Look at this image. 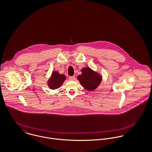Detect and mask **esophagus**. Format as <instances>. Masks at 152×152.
Returning a JSON list of instances; mask_svg holds the SVG:
<instances>
[{
    "label": "esophagus",
    "mask_w": 152,
    "mask_h": 152,
    "mask_svg": "<svg viewBox=\"0 0 152 152\" xmlns=\"http://www.w3.org/2000/svg\"><path fill=\"white\" fill-rule=\"evenodd\" d=\"M69 80L70 81H74V80H75V76L70 77L69 78Z\"/></svg>",
    "instance_id": "34e87169"
}]
</instances>
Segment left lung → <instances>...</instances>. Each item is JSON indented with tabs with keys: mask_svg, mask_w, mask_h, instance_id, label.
<instances>
[{
	"mask_svg": "<svg viewBox=\"0 0 152 152\" xmlns=\"http://www.w3.org/2000/svg\"><path fill=\"white\" fill-rule=\"evenodd\" d=\"M81 74L77 77L81 85L88 91H94L99 86L102 81V75L88 66H84L81 69Z\"/></svg>",
	"mask_w": 152,
	"mask_h": 152,
	"instance_id": "8db88e82",
	"label": "left lung"
}]
</instances>
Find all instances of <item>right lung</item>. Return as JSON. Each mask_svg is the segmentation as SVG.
Masks as SVG:
<instances>
[{
    "label": "right lung",
    "mask_w": 152,
    "mask_h": 152,
    "mask_svg": "<svg viewBox=\"0 0 152 152\" xmlns=\"http://www.w3.org/2000/svg\"><path fill=\"white\" fill-rule=\"evenodd\" d=\"M66 80L64 74H61L57 71L52 72L51 76L47 81V84L51 89H56L61 87Z\"/></svg>",
    "instance_id": "add662e5"
}]
</instances>
